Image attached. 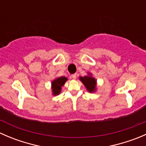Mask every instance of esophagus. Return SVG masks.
Segmentation results:
<instances>
[{"label":"esophagus","instance_id":"1","mask_svg":"<svg viewBox=\"0 0 146 146\" xmlns=\"http://www.w3.org/2000/svg\"><path fill=\"white\" fill-rule=\"evenodd\" d=\"M71 78L73 79H76V74H72L71 75Z\"/></svg>","mask_w":146,"mask_h":146}]
</instances>
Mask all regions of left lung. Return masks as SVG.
I'll use <instances>...</instances> for the list:
<instances>
[{
    "instance_id": "1",
    "label": "left lung",
    "mask_w": 146,
    "mask_h": 146,
    "mask_svg": "<svg viewBox=\"0 0 146 146\" xmlns=\"http://www.w3.org/2000/svg\"><path fill=\"white\" fill-rule=\"evenodd\" d=\"M80 80L85 85L89 92H92L95 91V86H96V80L95 78L90 76H84V77H80Z\"/></svg>"
}]
</instances>
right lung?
Returning a JSON list of instances; mask_svg holds the SVG:
<instances>
[{
	"instance_id": "right-lung-1",
	"label": "right lung",
	"mask_w": 146,
	"mask_h": 146,
	"mask_svg": "<svg viewBox=\"0 0 146 146\" xmlns=\"http://www.w3.org/2000/svg\"><path fill=\"white\" fill-rule=\"evenodd\" d=\"M66 80H67V78L60 77L52 82V90L54 95H58L61 92V87L64 85Z\"/></svg>"
}]
</instances>
